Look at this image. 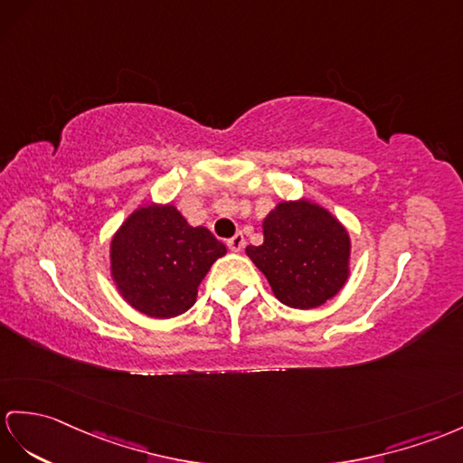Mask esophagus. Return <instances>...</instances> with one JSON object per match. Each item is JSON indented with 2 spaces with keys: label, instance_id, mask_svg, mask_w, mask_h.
<instances>
[{
  "label": "esophagus",
  "instance_id": "34e87169",
  "mask_svg": "<svg viewBox=\"0 0 463 463\" xmlns=\"http://www.w3.org/2000/svg\"><path fill=\"white\" fill-rule=\"evenodd\" d=\"M243 245H245V240H243V233H241V232H238V233L233 235V238L228 240V247H230L232 251H235V253L241 251Z\"/></svg>",
  "mask_w": 463,
  "mask_h": 463
}]
</instances>
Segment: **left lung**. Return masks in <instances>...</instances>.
I'll use <instances>...</instances> for the list:
<instances>
[{"label":"left lung","mask_w":463,"mask_h":463,"mask_svg":"<svg viewBox=\"0 0 463 463\" xmlns=\"http://www.w3.org/2000/svg\"><path fill=\"white\" fill-rule=\"evenodd\" d=\"M263 235V245H250L247 255L287 307L317 308L344 287L349 235L324 208L283 202L265 218Z\"/></svg>","instance_id":"8db88e82"}]
</instances>
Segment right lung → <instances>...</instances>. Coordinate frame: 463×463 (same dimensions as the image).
Listing matches in <instances>:
<instances>
[{"instance_id": "add662e5", "label": "right lung", "mask_w": 463, "mask_h": 463, "mask_svg": "<svg viewBox=\"0 0 463 463\" xmlns=\"http://www.w3.org/2000/svg\"><path fill=\"white\" fill-rule=\"evenodd\" d=\"M225 245L193 228L175 206L139 208L111 241V275L135 310L173 318L196 302L198 285Z\"/></svg>"}]
</instances>
